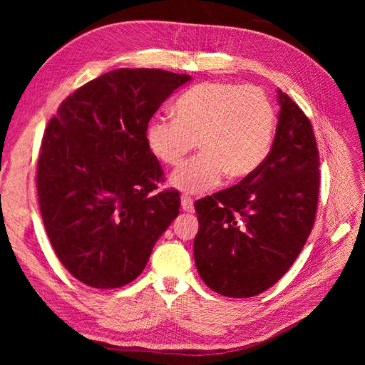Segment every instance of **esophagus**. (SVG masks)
<instances>
[{
  "label": "esophagus",
  "mask_w": 365,
  "mask_h": 365,
  "mask_svg": "<svg viewBox=\"0 0 365 365\" xmlns=\"http://www.w3.org/2000/svg\"><path fill=\"white\" fill-rule=\"evenodd\" d=\"M181 207L184 212H192L193 210V200L189 196H181Z\"/></svg>",
  "instance_id": "34e87169"
}]
</instances>
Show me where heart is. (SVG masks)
I'll return each mask as SVG.
<instances>
[{"label":"heart","mask_w":365,"mask_h":365,"mask_svg":"<svg viewBox=\"0 0 365 365\" xmlns=\"http://www.w3.org/2000/svg\"><path fill=\"white\" fill-rule=\"evenodd\" d=\"M176 117L158 115L146 129L150 150L160 161L176 165L197 141L201 153L170 176L185 193L216 187L224 175L247 178L267 158L275 129L271 98L257 86L205 82L180 97Z\"/></svg>","instance_id":"heart-1"}]
</instances>
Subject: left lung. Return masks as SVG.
Masks as SVG:
<instances>
[{
    "mask_svg": "<svg viewBox=\"0 0 365 365\" xmlns=\"http://www.w3.org/2000/svg\"><path fill=\"white\" fill-rule=\"evenodd\" d=\"M272 148L239 184L195 202L200 230L193 254L215 292L248 298L288 272L311 235L319 189V157L311 121L277 90Z\"/></svg>",
    "mask_w": 365,
    "mask_h": 365,
    "instance_id": "left-lung-1",
    "label": "left lung"
}]
</instances>
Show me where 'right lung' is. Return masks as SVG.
Returning a JSON list of instances; mask_svg holds the SVG:
<instances>
[{
	"instance_id": "1",
	"label": "right lung",
	"mask_w": 365,
	"mask_h": 365,
	"mask_svg": "<svg viewBox=\"0 0 365 365\" xmlns=\"http://www.w3.org/2000/svg\"><path fill=\"white\" fill-rule=\"evenodd\" d=\"M190 79L118 68L76 90L50 120L38 160L39 208L54 252L79 282L114 289L135 280L180 215L178 192L152 195L163 170L146 129Z\"/></svg>"
}]
</instances>
